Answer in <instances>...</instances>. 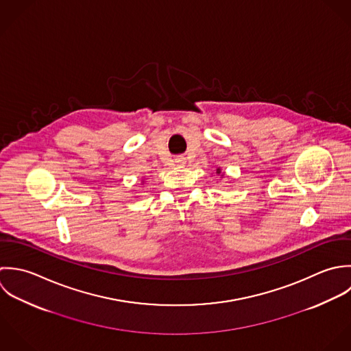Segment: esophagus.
<instances>
[{"instance_id":"esophagus-1","label":"esophagus","mask_w":351,"mask_h":351,"mask_svg":"<svg viewBox=\"0 0 351 351\" xmlns=\"http://www.w3.org/2000/svg\"><path fill=\"white\" fill-rule=\"evenodd\" d=\"M175 162H176L178 167H184V165H186V158H184L183 156H178V157L175 158Z\"/></svg>"}]
</instances>
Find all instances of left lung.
Instances as JSON below:
<instances>
[{
  "label": "left lung",
  "instance_id": "obj_1",
  "mask_svg": "<svg viewBox=\"0 0 351 351\" xmlns=\"http://www.w3.org/2000/svg\"><path fill=\"white\" fill-rule=\"evenodd\" d=\"M215 173H217V175H219L221 178H223V172L221 171V168H219V167H217V169H215Z\"/></svg>",
  "mask_w": 351,
  "mask_h": 351
}]
</instances>
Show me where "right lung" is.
<instances>
[{"mask_svg": "<svg viewBox=\"0 0 351 351\" xmlns=\"http://www.w3.org/2000/svg\"><path fill=\"white\" fill-rule=\"evenodd\" d=\"M142 183H143V182H142Z\"/></svg>", "mask_w": 351, "mask_h": 351, "instance_id": "add662e5", "label": "right lung"}]
</instances>
